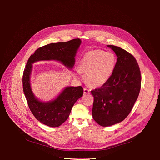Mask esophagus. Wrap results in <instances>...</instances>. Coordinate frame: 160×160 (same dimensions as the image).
<instances>
[{
	"mask_svg": "<svg viewBox=\"0 0 160 160\" xmlns=\"http://www.w3.org/2000/svg\"><path fill=\"white\" fill-rule=\"evenodd\" d=\"M84 94L85 95H86V94H88V93H90V90L89 89H87V88H84Z\"/></svg>",
	"mask_w": 160,
	"mask_h": 160,
	"instance_id": "34e87169",
	"label": "esophagus"
}]
</instances>
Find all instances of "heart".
Returning a JSON list of instances; mask_svg holds the SVG:
<instances>
[{
  "label": "heart",
  "mask_w": 160,
  "mask_h": 160,
  "mask_svg": "<svg viewBox=\"0 0 160 160\" xmlns=\"http://www.w3.org/2000/svg\"><path fill=\"white\" fill-rule=\"evenodd\" d=\"M116 59L113 53L95 49L87 52L79 63L77 74L83 72L85 80L93 88L105 85L114 71Z\"/></svg>",
  "instance_id": "obj_1"
}]
</instances>
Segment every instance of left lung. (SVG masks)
<instances>
[{"instance_id": "obj_1", "label": "left lung", "mask_w": 160, "mask_h": 160, "mask_svg": "<svg viewBox=\"0 0 160 160\" xmlns=\"http://www.w3.org/2000/svg\"><path fill=\"white\" fill-rule=\"evenodd\" d=\"M118 57L109 81L91 91L94 98L93 119L103 127L122 122L128 117L141 88V73L134 57L119 47L108 45Z\"/></svg>"}]
</instances>
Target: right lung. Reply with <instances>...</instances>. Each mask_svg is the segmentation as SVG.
Listing matches in <instances>:
<instances>
[{
  "mask_svg": "<svg viewBox=\"0 0 160 160\" xmlns=\"http://www.w3.org/2000/svg\"><path fill=\"white\" fill-rule=\"evenodd\" d=\"M81 44L80 38L51 43L38 48L27 62L22 76L24 93L33 115L47 126L59 127L68 119L72 106L83 96V89L81 86L65 87L54 99L49 101L38 99L34 95L31 85L32 64L41 61H55L71 70L75 65V57Z\"/></svg>",
  "mask_w": 160,
  "mask_h": 160,
  "instance_id": "add662e5",
  "label": "right lung"
}]
</instances>
